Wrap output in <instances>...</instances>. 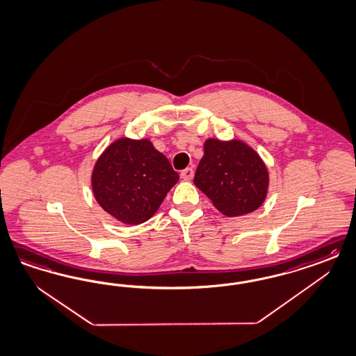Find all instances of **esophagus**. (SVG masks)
Segmentation results:
<instances>
[{"label": "esophagus", "instance_id": "34e87169", "mask_svg": "<svg viewBox=\"0 0 356 356\" xmlns=\"http://www.w3.org/2000/svg\"><path fill=\"white\" fill-rule=\"evenodd\" d=\"M193 177H194L193 168H186L181 172V178H184V181H190V179H193Z\"/></svg>", "mask_w": 356, "mask_h": 356}]
</instances>
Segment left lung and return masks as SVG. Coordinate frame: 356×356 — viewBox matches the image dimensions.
I'll list each match as a JSON object with an SVG mask.
<instances>
[{
	"mask_svg": "<svg viewBox=\"0 0 356 356\" xmlns=\"http://www.w3.org/2000/svg\"><path fill=\"white\" fill-rule=\"evenodd\" d=\"M194 184L225 216H241L259 208L268 186V172L257 152L238 140L204 143V156Z\"/></svg>",
	"mask_w": 356,
	"mask_h": 356,
	"instance_id": "1",
	"label": "left lung"
}]
</instances>
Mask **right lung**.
<instances>
[{"instance_id": "obj_1", "label": "right lung", "mask_w": 356, "mask_h": 356, "mask_svg": "<svg viewBox=\"0 0 356 356\" xmlns=\"http://www.w3.org/2000/svg\"><path fill=\"white\" fill-rule=\"evenodd\" d=\"M169 160L149 140L120 138L97 161L92 191L99 206L119 221L138 225L149 220L178 182Z\"/></svg>"}]
</instances>
